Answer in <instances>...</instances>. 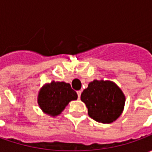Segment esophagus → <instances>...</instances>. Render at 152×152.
I'll use <instances>...</instances> for the list:
<instances>
[{
    "instance_id": "obj_1",
    "label": "esophagus",
    "mask_w": 152,
    "mask_h": 152,
    "mask_svg": "<svg viewBox=\"0 0 152 152\" xmlns=\"http://www.w3.org/2000/svg\"><path fill=\"white\" fill-rule=\"evenodd\" d=\"M81 92H82L81 90H78V91H77V95H78V99H80V94H81Z\"/></svg>"
}]
</instances>
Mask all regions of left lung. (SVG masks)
Instances as JSON below:
<instances>
[{"instance_id": "left-lung-1", "label": "left lung", "mask_w": 152, "mask_h": 152, "mask_svg": "<svg viewBox=\"0 0 152 152\" xmlns=\"http://www.w3.org/2000/svg\"><path fill=\"white\" fill-rule=\"evenodd\" d=\"M86 103L89 117L104 124L112 123L121 115L125 97L115 83L94 80L80 95Z\"/></svg>"}]
</instances>
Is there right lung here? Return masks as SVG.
<instances>
[{
    "instance_id": "1",
    "label": "right lung",
    "mask_w": 152,
    "mask_h": 152,
    "mask_svg": "<svg viewBox=\"0 0 152 152\" xmlns=\"http://www.w3.org/2000/svg\"><path fill=\"white\" fill-rule=\"evenodd\" d=\"M77 99V94L71 85L65 82H52L44 86L38 95V104L44 112L58 115L69 102Z\"/></svg>"
}]
</instances>
